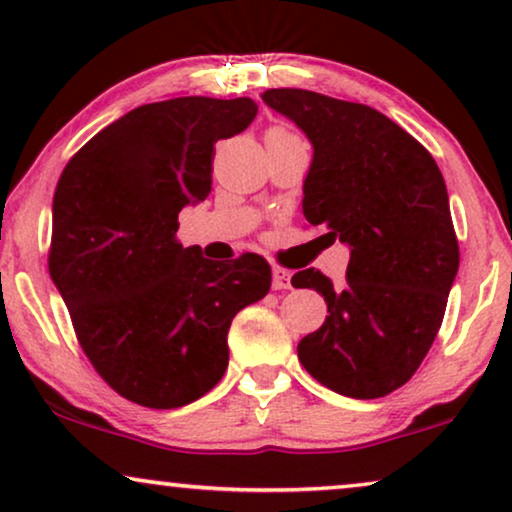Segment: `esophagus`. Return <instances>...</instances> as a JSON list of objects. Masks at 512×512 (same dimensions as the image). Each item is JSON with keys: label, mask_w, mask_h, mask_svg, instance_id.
Returning <instances> with one entry per match:
<instances>
[{"label": "esophagus", "mask_w": 512, "mask_h": 512, "mask_svg": "<svg viewBox=\"0 0 512 512\" xmlns=\"http://www.w3.org/2000/svg\"><path fill=\"white\" fill-rule=\"evenodd\" d=\"M272 289L275 291L291 289V272L284 268H272Z\"/></svg>", "instance_id": "34e87169"}]
</instances>
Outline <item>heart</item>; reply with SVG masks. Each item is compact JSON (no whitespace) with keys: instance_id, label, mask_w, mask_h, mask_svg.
<instances>
[{"instance_id":"1","label":"heart","mask_w":512,"mask_h":512,"mask_svg":"<svg viewBox=\"0 0 512 512\" xmlns=\"http://www.w3.org/2000/svg\"><path fill=\"white\" fill-rule=\"evenodd\" d=\"M279 137H291V132L282 130V128H272L265 132V139H279Z\"/></svg>"}]
</instances>
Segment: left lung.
<instances>
[{
	"label": "left lung",
	"mask_w": 512,
	"mask_h": 512,
	"mask_svg": "<svg viewBox=\"0 0 512 512\" xmlns=\"http://www.w3.org/2000/svg\"><path fill=\"white\" fill-rule=\"evenodd\" d=\"M261 97L314 149L305 219L349 247L338 289L314 268L291 279L328 307L321 328L298 342V359L335 394L387 396L431 349L459 270L443 174L415 137L366 104L300 88Z\"/></svg>",
	"instance_id": "1"
}]
</instances>
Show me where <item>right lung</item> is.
<instances>
[{"mask_svg": "<svg viewBox=\"0 0 512 512\" xmlns=\"http://www.w3.org/2000/svg\"><path fill=\"white\" fill-rule=\"evenodd\" d=\"M256 114L249 97L142 104L60 174L51 279L102 380L144 408H181L214 389L230 321L270 291L263 256L209 261L174 237L181 209L212 191L214 144Z\"/></svg>", "mask_w": 512, "mask_h": 512, "instance_id": "add662e5", "label": "right lung"}]
</instances>
